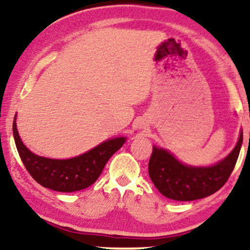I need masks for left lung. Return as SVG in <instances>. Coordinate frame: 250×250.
Wrapping results in <instances>:
<instances>
[{"label": "left lung", "mask_w": 250, "mask_h": 250, "mask_svg": "<svg viewBox=\"0 0 250 250\" xmlns=\"http://www.w3.org/2000/svg\"><path fill=\"white\" fill-rule=\"evenodd\" d=\"M242 140L241 130L236 145L227 157L209 166L187 165L168 149L153 145L148 163L149 178L161 194L172 200L193 201L206 198L228 180L239 158Z\"/></svg>", "instance_id": "obj_1"}]
</instances>
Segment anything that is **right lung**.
<instances>
[{"mask_svg": "<svg viewBox=\"0 0 250 250\" xmlns=\"http://www.w3.org/2000/svg\"><path fill=\"white\" fill-rule=\"evenodd\" d=\"M16 117L15 114L13 134L21 159L38 184L56 192H76L95 184L108 159L126 142V137L111 138L77 157L51 159L35 154L23 144L17 131Z\"/></svg>", "mask_w": 250, "mask_h": 250, "instance_id": "1", "label": "right lung"}]
</instances>
